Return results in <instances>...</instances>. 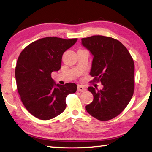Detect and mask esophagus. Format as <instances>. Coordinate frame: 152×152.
<instances>
[{
    "label": "esophagus",
    "mask_w": 152,
    "mask_h": 152,
    "mask_svg": "<svg viewBox=\"0 0 152 152\" xmlns=\"http://www.w3.org/2000/svg\"><path fill=\"white\" fill-rule=\"evenodd\" d=\"M77 91H78V92H85L86 91V88L85 86H84L82 85H78Z\"/></svg>",
    "instance_id": "1"
}]
</instances>
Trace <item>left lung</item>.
I'll return each instance as SVG.
<instances>
[{"label": "left lung", "mask_w": 152, "mask_h": 152, "mask_svg": "<svg viewBox=\"0 0 152 152\" xmlns=\"http://www.w3.org/2000/svg\"><path fill=\"white\" fill-rule=\"evenodd\" d=\"M93 60L90 74L103 85L102 90L90 86L94 96L86 106L90 115L98 120L108 121L121 113L134 91V62L121 43L111 37L94 35L82 39Z\"/></svg>", "instance_id": "8db88e82"}]
</instances>
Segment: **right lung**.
Returning a JSON list of instances; mask_svg holds the SVG:
<instances>
[{
  "label": "right lung",
  "instance_id": "1",
  "mask_svg": "<svg viewBox=\"0 0 152 152\" xmlns=\"http://www.w3.org/2000/svg\"><path fill=\"white\" fill-rule=\"evenodd\" d=\"M77 40L42 38L20 53L15 68L18 92L25 107L37 119L49 120L61 114L66 107V96L76 91V84H56L51 74L60 70L63 53Z\"/></svg>",
  "mask_w": 152,
  "mask_h": 152
}]
</instances>
